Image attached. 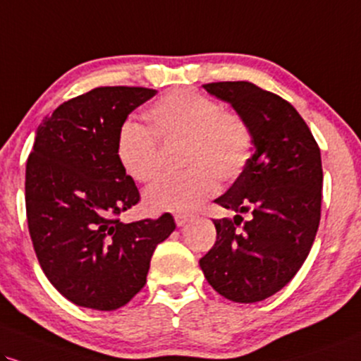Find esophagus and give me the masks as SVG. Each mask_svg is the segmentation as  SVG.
<instances>
[{"mask_svg": "<svg viewBox=\"0 0 361 361\" xmlns=\"http://www.w3.org/2000/svg\"><path fill=\"white\" fill-rule=\"evenodd\" d=\"M173 221H176V224L179 226H184L185 222L189 221V214H182V212H177V214H173Z\"/></svg>", "mask_w": 361, "mask_h": 361, "instance_id": "obj_1", "label": "esophagus"}]
</instances>
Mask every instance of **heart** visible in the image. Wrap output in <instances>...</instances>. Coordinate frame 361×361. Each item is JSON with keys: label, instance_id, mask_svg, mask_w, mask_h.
<instances>
[{"label": "heart", "instance_id": "b5f03b06", "mask_svg": "<svg viewBox=\"0 0 361 361\" xmlns=\"http://www.w3.org/2000/svg\"><path fill=\"white\" fill-rule=\"evenodd\" d=\"M150 128L127 120L117 135V159L127 177L149 184L160 172V142H182L188 171L160 179L145 192L152 211L188 212L217 192V179L233 182L252 155L246 118L194 90H171L150 105Z\"/></svg>", "mask_w": 361, "mask_h": 361}]
</instances>
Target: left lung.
<instances>
[{
  "mask_svg": "<svg viewBox=\"0 0 361 361\" xmlns=\"http://www.w3.org/2000/svg\"><path fill=\"white\" fill-rule=\"evenodd\" d=\"M202 87L246 118L255 154L216 199L235 216L212 221L216 243L199 264L221 296L256 303L286 286L310 255L322 217V154L295 106L276 93L251 82Z\"/></svg>",
  "mask_w": 361,
  "mask_h": 361,
  "instance_id": "left-lung-1",
  "label": "left lung"
}]
</instances>
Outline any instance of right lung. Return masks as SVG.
Returning <instances> with one entry per match:
<instances>
[{"instance_id": "add662e5", "label": "right lung", "mask_w": 361, "mask_h": 361, "mask_svg": "<svg viewBox=\"0 0 361 361\" xmlns=\"http://www.w3.org/2000/svg\"><path fill=\"white\" fill-rule=\"evenodd\" d=\"M155 93L93 88L63 102L37 128L25 182L31 243L50 283L78 306L127 305L145 286L157 244L176 229L169 212L120 221L140 194L118 164L117 135L128 114Z\"/></svg>"}]
</instances>
